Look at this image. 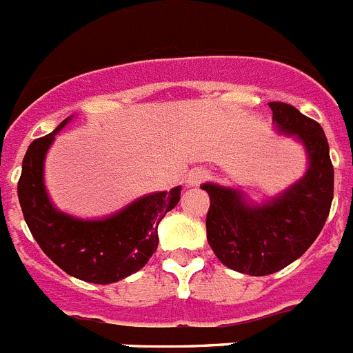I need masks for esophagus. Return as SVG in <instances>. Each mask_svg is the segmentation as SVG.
Instances as JSON below:
<instances>
[{
    "instance_id": "obj_1",
    "label": "esophagus",
    "mask_w": 353,
    "mask_h": 353,
    "mask_svg": "<svg viewBox=\"0 0 353 353\" xmlns=\"http://www.w3.org/2000/svg\"><path fill=\"white\" fill-rule=\"evenodd\" d=\"M205 179H207L205 171H203V170H192V171H189L188 179H185V183H188L189 188H194V185L201 183Z\"/></svg>"
}]
</instances>
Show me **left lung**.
Listing matches in <instances>:
<instances>
[{"mask_svg": "<svg viewBox=\"0 0 353 353\" xmlns=\"http://www.w3.org/2000/svg\"><path fill=\"white\" fill-rule=\"evenodd\" d=\"M276 130L296 135L309 168L291 188L257 205L243 192L203 183L209 192L207 239L227 268L252 276L271 275L302 257L320 236L334 198V168L323 128L289 103L271 101Z\"/></svg>", "mask_w": 353, "mask_h": 353, "instance_id": "8db88e82", "label": "left lung"}]
</instances>
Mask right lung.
<instances>
[{
    "mask_svg": "<svg viewBox=\"0 0 353 353\" xmlns=\"http://www.w3.org/2000/svg\"><path fill=\"white\" fill-rule=\"evenodd\" d=\"M68 119L26 150L17 196L32 236L68 275L112 284L139 271L159 245L157 227L180 200V185L152 192L103 219H80L53 207L44 188V157Z\"/></svg>",
    "mask_w": 353,
    "mask_h": 353,
    "instance_id": "obj_1",
    "label": "right lung"
}]
</instances>
